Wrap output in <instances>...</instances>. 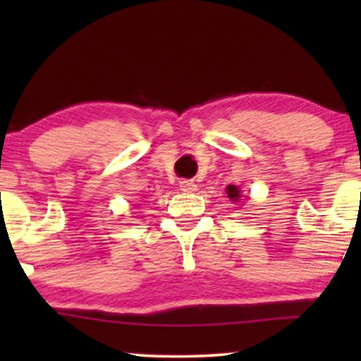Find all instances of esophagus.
<instances>
[{"label":"esophagus","instance_id":"obj_1","mask_svg":"<svg viewBox=\"0 0 361 361\" xmlns=\"http://www.w3.org/2000/svg\"><path fill=\"white\" fill-rule=\"evenodd\" d=\"M180 190H184V192H195L197 190V184L194 180H189V179H185V180H180Z\"/></svg>","mask_w":361,"mask_h":361}]
</instances>
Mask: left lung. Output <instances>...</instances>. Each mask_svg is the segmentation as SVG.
<instances>
[{
    "label": "left lung",
    "mask_w": 361,
    "mask_h": 361,
    "mask_svg": "<svg viewBox=\"0 0 361 361\" xmlns=\"http://www.w3.org/2000/svg\"><path fill=\"white\" fill-rule=\"evenodd\" d=\"M226 195H228V199H230V200L238 202V200H240V197H241V190H240V187H236V185H228V187H226Z\"/></svg>",
    "instance_id": "8db88e82"
}]
</instances>
